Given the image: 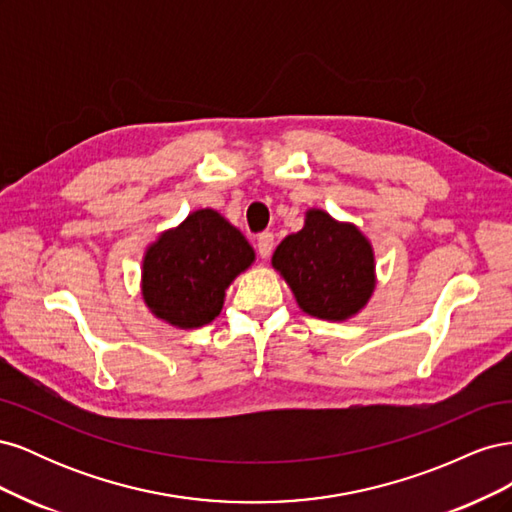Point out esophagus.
Returning <instances> with one entry per match:
<instances>
[{"instance_id":"esophagus-1","label":"esophagus","mask_w":512,"mask_h":512,"mask_svg":"<svg viewBox=\"0 0 512 512\" xmlns=\"http://www.w3.org/2000/svg\"><path fill=\"white\" fill-rule=\"evenodd\" d=\"M256 250L260 258H269L273 252V232H260L256 239Z\"/></svg>"}]
</instances>
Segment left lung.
<instances>
[{
	"label": "left lung",
	"mask_w": 512,
	"mask_h": 512,
	"mask_svg": "<svg viewBox=\"0 0 512 512\" xmlns=\"http://www.w3.org/2000/svg\"><path fill=\"white\" fill-rule=\"evenodd\" d=\"M273 267L303 312L322 320L354 316L376 286L374 252L363 232L320 209L307 211L305 226L277 245Z\"/></svg>",
	"instance_id": "left-lung-1"
}]
</instances>
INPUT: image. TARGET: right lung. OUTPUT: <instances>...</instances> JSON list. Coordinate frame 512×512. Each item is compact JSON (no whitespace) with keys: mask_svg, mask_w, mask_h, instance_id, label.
<instances>
[{"mask_svg":"<svg viewBox=\"0 0 512 512\" xmlns=\"http://www.w3.org/2000/svg\"><path fill=\"white\" fill-rule=\"evenodd\" d=\"M252 262V245L218 211H194L147 250L143 299L173 327L198 329L222 312L226 288Z\"/></svg>","mask_w":512,"mask_h":512,"instance_id":"add662e5","label":"right lung"}]
</instances>
